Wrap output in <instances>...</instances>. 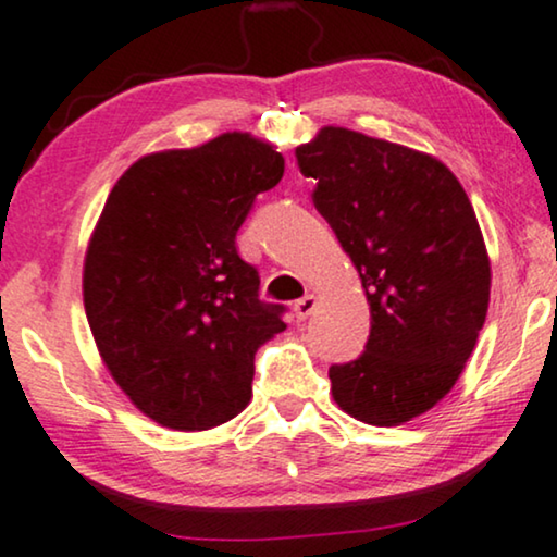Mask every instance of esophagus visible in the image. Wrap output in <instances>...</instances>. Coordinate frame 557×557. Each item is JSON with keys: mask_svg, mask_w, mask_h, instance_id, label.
<instances>
[{"mask_svg": "<svg viewBox=\"0 0 557 557\" xmlns=\"http://www.w3.org/2000/svg\"><path fill=\"white\" fill-rule=\"evenodd\" d=\"M315 302H319V298H315V295H302L300 300H295V306H293L295 319L306 321L308 315H311V313L315 311Z\"/></svg>", "mask_w": 557, "mask_h": 557, "instance_id": "34e87169", "label": "esophagus"}]
</instances>
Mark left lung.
Here are the masks:
<instances>
[{
	"mask_svg": "<svg viewBox=\"0 0 557 557\" xmlns=\"http://www.w3.org/2000/svg\"><path fill=\"white\" fill-rule=\"evenodd\" d=\"M295 159L372 315L362 355L329 368L331 393L349 417L398 426L453 391L483 329L491 264L473 206L442 161L347 128Z\"/></svg>",
	"mask_w": 557,
	"mask_h": 557,
	"instance_id": "left-lung-1",
	"label": "left lung"
}]
</instances>
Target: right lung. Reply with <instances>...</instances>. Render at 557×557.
<instances>
[{"mask_svg": "<svg viewBox=\"0 0 557 557\" xmlns=\"http://www.w3.org/2000/svg\"><path fill=\"white\" fill-rule=\"evenodd\" d=\"M270 144L223 133L138 159L117 180L84 259V308L110 375L161 426L226 424L251 398L259 344L285 331L259 300L236 231L283 180Z\"/></svg>", "mask_w": 557, "mask_h": 557, "instance_id": "obj_1", "label": "right lung"}]
</instances>
